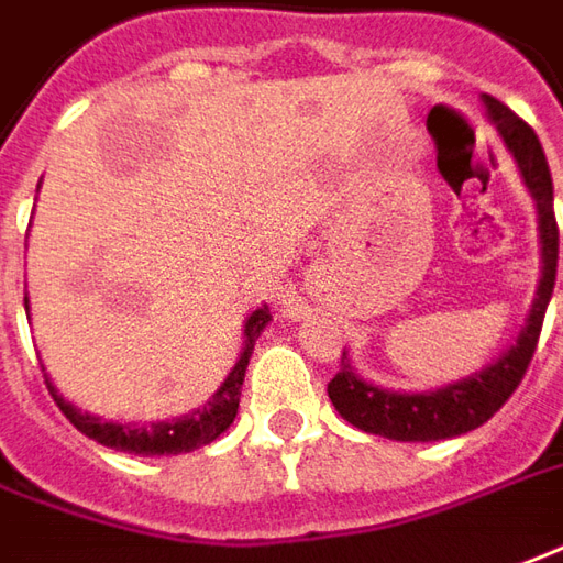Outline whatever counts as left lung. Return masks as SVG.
I'll use <instances>...</instances> for the list:
<instances>
[{
  "mask_svg": "<svg viewBox=\"0 0 563 563\" xmlns=\"http://www.w3.org/2000/svg\"><path fill=\"white\" fill-rule=\"evenodd\" d=\"M487 107L490 125L499 131L506 150L521 170L530 199L537 205V232H540V282L533 303L527 309L521 331L496 362L463 379H453L448 386L426 389V393H395L383 389L377 383L364 379L349 352L340 358L336 377L328 383L336 413L355 429L367 435L389 438V441H441V438L466 435L494 417L499 407L509 401L525 377L527 364L533 358V349L540 340L545 306L552 300L558 273V223H555V189L549 162L542 153L540 137L533 128L521 122L509 107H503L496 97L482 95Z\"/></svg>",
  "mask_w": 563,
  "mask_h": 563,
  "instance_id": "1",
  "label": "left lung"
}]
</instances>
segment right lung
<instances>
[{
  "label": "right lung",
  "mask_w": 563,
  "mask_h": 563,
  "mask_svg": "<svg viewBox=\"0 0 563 563\" xmlns=\"http://www.w3.org/2000/svg\"><path fill=\"white\" fill-rule=\"evenodd\" d=\"M42 184V180H38ZM23 306L30 312V297H23ZM30 319V316H26ZM273 321L269 316V306H257L247 319H244V340H242V355L232 367L227 379L220 383L208 401L196 410H189L184 417H170V420L150 422V426H137V422H115V420H100L95 413L81 410L73 401H67L64 395L54 389L52 377L45 374V383H48V393L54 395L57 407L64 410L81 435L95 438L97 444L103 448H112V451L134 453V456H177V453L199 451L205 444H211L217 438L223 435L227 429L235 420L239 413V398H242V383L244 371H247V362H251V352H254V343L263 333V328Z\"/></svg>",
  "instance_id": "add662e5"
}]
</instances>
